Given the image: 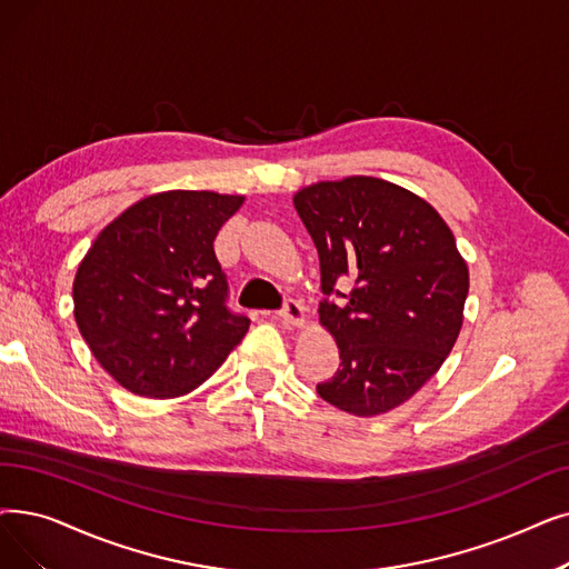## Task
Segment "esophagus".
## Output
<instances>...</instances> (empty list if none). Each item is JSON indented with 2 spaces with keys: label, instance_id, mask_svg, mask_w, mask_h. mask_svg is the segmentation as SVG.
Listing matches in <instances>:
<instances>
[{
  "label": "esophagus",
  "instance_id": "esophagus-1",
  "mask_svg": "<svg viewBox=\"0 0 569 569\" xmlns=\"http://www.w3.org/2000/svg\"><path fill=\"white\" fill-rule=\"evenodd\" d=\"M279 316L286 326H302L305 323V307L298 300H286Z\"/></svg>",
  "mask_w": 569,
  "mask_h": 569
}]
</instances>
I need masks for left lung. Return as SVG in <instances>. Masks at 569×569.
<instances>
[{
	"label": "left lung",
	"instance_id": "8db88e82",
	"mask_svg": "<svg viewBox=\"0 0 569 569\" xmlns=\"http://www.w3.org/2000/svg\"><path fill=\"white\" fill-rule=\"evenodd\" d=\"M292 202L316 243L320 323L341 358L318 395L356 416L400 407L460 335L469 271L453 232L421 197L375 177L320 181Z\"/></svg>",
	"mask_w": 569,
	"mask_h": 569
}]
</instances>
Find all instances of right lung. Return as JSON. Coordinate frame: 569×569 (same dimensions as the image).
<instances>
[{"label":"right lung","mask_w":569,"mask_h":569,"mask_svg":"<svg viewBox=\"0 0 569 569\" xmlns=\"http://www.w3.org/2000/svg\"><path fill=\"white\" fill-rule=\"evenodd\" d=\"M241 194L143 197L97 234L73 279L77 326L107 372L143 398L202 386L249 332L228 307L213 239Z\"/></svg>","instance_id":"right-lung-1"}]
</instances>
